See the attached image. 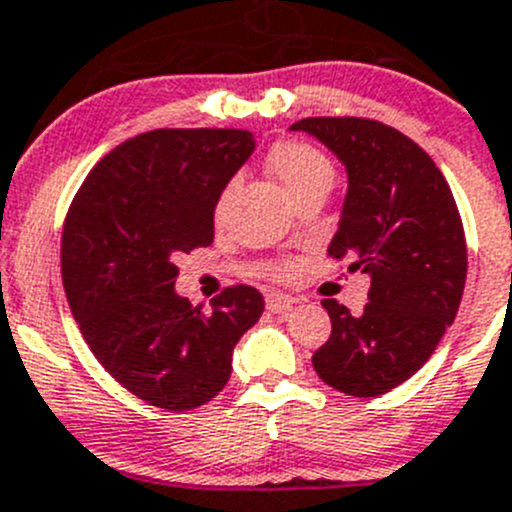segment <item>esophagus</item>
<instances>
[{
  "label": "esophagus",
  "instance_id": "34e87169",
  "mask_svg": "<svg viewBox=\"0 0 512 512\" xmlns=\"http://www.w3.org/2000/svg\"><path fill=\"white\" fill-rule=\"evenodd\" d=\"M293 303H296V298L283 296V293H268V296H266V308H268V311H271V313H283V311H288V308H291Z\"/></svg>",
  "mask_w": 512,
  "mask_h": 512
}]
</instances>
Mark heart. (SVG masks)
Here are the masks:
<instances>
[{
	"label": "heart",
	"mask_w": 512,
	"mask_h": 512,
	"mask_svg": "<svg viewBox=\"0 0 512 512\" xmlns=\"http://www.w3.org/2000/svg\"><path fill=\"white\" fill-rule=\"evenodd\" d=\"M268 169L276 176L278 184L291 194V199H298L301 194H306L308 189L321 184H331L333 181V164L328 161V156L321 149H316L313 144L298 139H283L268 149ZM224 201L226 196H221L216 201V216L224 214ZM288 266L278 268V273H286Z\"/></svg>",
	"instance_id": "obj_1"
}]
</instances>
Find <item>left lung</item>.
Returning a JSON list of instances; mask_svg holds the SVG:
<instances>
[{
    "mask_svg": "<svg viewBox=\"0 0 512 512\" xmlns=\"http://www.w3.org/2000/svg\"><path fill=\"white\" fill-rule=\"evenodd\" d=\"M291 129L316 136L346 166L348 194L328 256L351 258V271L371 276L361 316L336 298L321 301L331 336L313 368L346 396H383L428 361L458 313L468 273L458 206L435 161L393 126L308 116Z\"/></svg>",
    "mask_w": 512,
    "mask_h": 512,
    "instance_id": "left-lung-1",
    "label": "left lung"
}]
</instances>
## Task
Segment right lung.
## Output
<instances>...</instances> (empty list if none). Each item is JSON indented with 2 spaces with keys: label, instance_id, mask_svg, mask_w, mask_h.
<instances>
[{
  "label": "right lung",
  "instance_id": "add662e5",
  "mask_svg": "<svg viewBox=\"0 0 512 512\" xmlns=\"http://www.w3.org/2000/svg\"><path fill=\"white\" fill-rule=\"evenodd\" d=\"M256 141L244 129H156L104 156L62 231V281L86 346L149 406L191 411L219 396L239 338L263 313L229 286L211 313L174 291L179 254L214 241V209Z\"/></svg>",
  "mask_w": 512,
  "mask_h": 512
}]
</instances>
